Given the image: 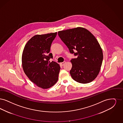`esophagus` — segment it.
I'll list each match as a JSON object with an SVG mask.
<instances>
[{
  "instance_id": "esophagus-1",
  "label": "esophagus",
  "mask_w": 123,
  "mask_h": 123,
  "mask_svg": "<svg viewBox=\"0 0 123 123\" xmlns=\"http://www.w3.org/2000/svg\"><path fill=\"white\" fill-rule=\"evenodd\" d=\"M65 63H66L65 62H62L60 63V65H61V66H63Z\"/></svg>"
}]
</instances>
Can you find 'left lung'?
I'll list each match as a JSON object with an SVG mask.
<instances>
[{
  "mask_svg": "<svg viewBox=\"0 0 123 123\" xmlns=\"http://www.w3.org/2000/svg\"><path fill=\"white\" fill-rule=\"evenodd\" d=\"M58 34L70 52L77 56L71 60L72 68L70 74L73 80L82 84L94 80L100 72L103 60L102 49L96 38L81 27L60 31Z\"/></svg>",
  "mask_w": 123,
  "mask_h": 123,
  "instance_id": "left-lung-1",
  "label": "left lung"
}]
</instances>
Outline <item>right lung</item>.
<instances>
[{"instance_id": "1", "label": "right lung", "mask_w": 123, "mask_h": 123, "mask_svg": "<svg viewBox=\"0 0 123 123\" xmlns=\"http://www.w3.org/2000/svg\"><path fill=\"white\" fill-rule=\"evenodd\" d=\"M57 32L36 35L26 44L22 54V66L29 79L43 89L53 86L58 81L60 65L52 61L50 49Z\"/></svg>"}]
</instances>
